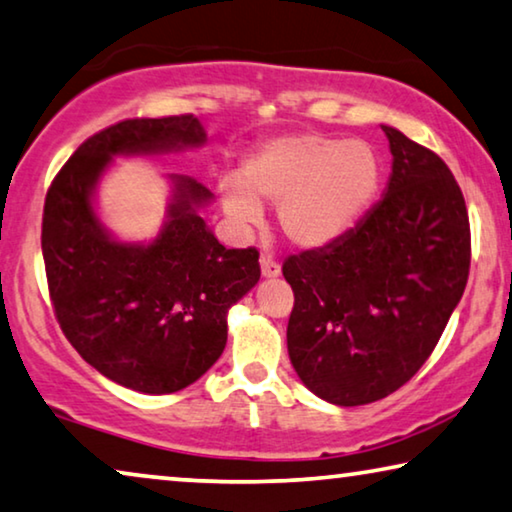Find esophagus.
<instances>
[{
	"label": "esophagus",
	"instance_id": "obj_1",
	"mask_svg": "<svg viewBox=\"0 0 512 512\" xmlns=\"http://www.w3.org/2000/svg\"><path fill=\"white\" fill-rule=\"evenodd\" d=\"M259 264H262V276L264 278H278L280 276V264L271 255H262Z\"/></svg>",
	"mask_w": 512,
	"mask_h": 512
}]
</instances>
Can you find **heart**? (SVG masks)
<instances>
[{
	"mask_svg": "<svg viewBox=\"0 0 512 512\" xmlns=\"http://www.w3.org/2000/svg\"><path fill=\"white\" fill-rule=\"evenodd\" d=\"M379 177L368 142L296 133L262 144L243 165V181H225L223 200L241 225L259 223L262 202L278 204L280 230L294 246L324 248L354 230Z\"/></svg>",
	"mask_w": 512,
	"mask_h": 512,
	"instance_id": "heart-1",
	"label": "heart"
}]
</instances>
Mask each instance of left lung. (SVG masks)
Segmentation results:
<instances>
[{
	"mask_svg": "<svg viewBox=\"0 0 512 512\" xmlns=\"http://www.w3.org/2000/svg\"><path fill=\"white\" fill-rule=\"evenodd\" d=\"M386 195L352 232L282 262L294 308L287 349L296 375L340 407L370 404L421 370L469 278L462 190L434 151L391 126Z\"/></svg>",
	"mask_w": 512,
	"mask_h": 512,
	"instance_id": "left-lung-1",
	"label": "left lung"
}]
</instances>
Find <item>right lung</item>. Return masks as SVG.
Listing matches in <instances>:
<instances>
[{
	"label": "right lung",
	"instance_id": "right-lung-1",
	"mask_svg": "<svg viewBox=\"0 0 512 512\" xmlns=\"http://www.w3.org/2000/svg\"><path fill=\"white\" fill-rule=\"evenodd\" d=\"M202 142L193 114L124 119L87 137L45 195L41 248L61 331L91 368L140 393L181 391L218 361L227 310L262 273L259 253L218 243L197 213L211 190L193 177H172L170 220L149 246L112 241L91 193L112 156Z\"/></svg>",
	"mask_w": 512,
	"mask_h": 512
}]
</instances>
